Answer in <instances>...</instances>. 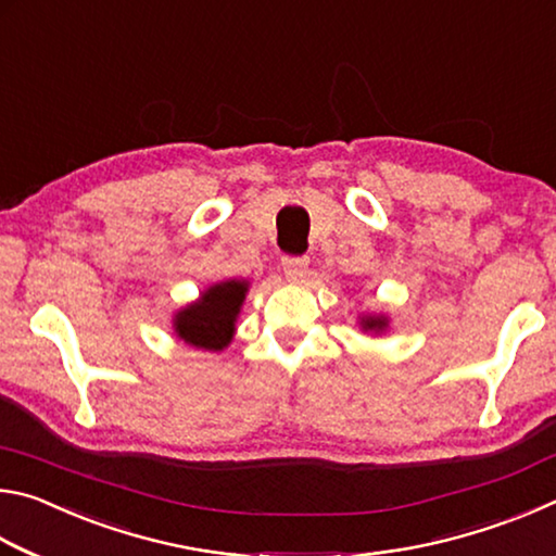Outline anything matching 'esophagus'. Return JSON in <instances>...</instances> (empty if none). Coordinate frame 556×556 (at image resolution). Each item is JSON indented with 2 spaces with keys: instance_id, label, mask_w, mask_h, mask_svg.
<instances>
[{
  "instance_id": "esophagus-1",
  "label": "esophagus",
  "mask_w": 556,
  "mask_h": 556,
  "mask_svg": "<svg viewBox=\"0 0 556 556\" xmlns=\"http://www.w3.org/2000/svg\"><path fill=\"white\" fill-rule=\"evenodd\" d=\"M281 267H285V275L289 281H301L306 275L308 267V257H285L281 260Z\"/></svg>"
}]
</instances>
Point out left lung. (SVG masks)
I'll return each instance as SVG.
<instances>
[{
    "mask_svg": "<svg viewBox=\"0 0 556 556\" xmlns=\"http://www.w3.org/2000/svg\"><path fill=\"white\" fill-rule=\"evenodd\" d=\"M361 326H363V331H370V333H382L384 328H388V318H384V316H375V314H370V316H363V318H361Z\"/></svg>",
    "mask_w": 556,
    "mask_h": 556,
    "instance_id": "left-lung-1",
    "label": "left lung"
}]
</instances>
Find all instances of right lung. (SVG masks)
Returning a JSON list of instances; mask_svg holds the SVG:
<instances>
[{"instance_id": "right-lung-1", "label": "right lung", "mask_w": 556, "mask_h": 556, "mask_svg": "<svg viewBox=\"0 0 556 556\" xmlns=\"http://www.w3.org/2000/svg\"><path fill=\"white\" fill-rule=\"evenodd\" d=\"M248 289L250 281L244 279H228L208 287L193 304L176 312V336L184 343L203 348V351H223V348H228Z\"/></svg>"}]
</instances>
